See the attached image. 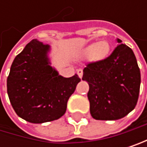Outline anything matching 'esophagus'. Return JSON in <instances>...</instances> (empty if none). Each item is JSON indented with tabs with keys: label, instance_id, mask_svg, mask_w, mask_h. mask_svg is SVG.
Returning a JSON list of instances; mask_svg holds the SVG:
<instances>
[{
	"label": "esophagus",
	"instance_id": "34e87169",
	"mask_svg": "<svg viewBox=\"0 0 147 147\" xmlns=\"http://www.w3.org/2000/svg\"><path fill=\"white\" fill-rule=\"evenodd\" d=\"M77 73H78V77H79L80 78H82V77H83V69H78L77 70Z\"/></svg>",
	"mask_w": 147,
	"mask_h": 147
}]
</instances>
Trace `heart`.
Wrapping results in <instances>:
<instances>
[{
  "mask_svg": "<svg viewBox=\"0 0 147 147\" xmlns=\"http://www.w3.org/2000/svg\"><path fill=\"white\" fill-rule=\"evenodd\" d=\"M109 52V43L106 40H102L84 47L81 51V55L84 57H92L93 61H102L108 57Z\"/></svg>",
  "mask_w": 147,
  "mask_h": 147,
  "instance_id": "heart-1",
  "label": "heart"
}]
</instances>
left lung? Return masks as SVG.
<instances>
[{"label": "left lung", "instance_id": "1", "mask_svg": "<svg viewBox=\"0 0 147 147\" xmlns=\"http://www.w3.org/2000/svg\"><path fill=\"white\" fill-rule=\"evenodd\" d=\"M117 47L102 61L88 63L83 80L89 84L90 113L96 120H118L132 111L138 102L140 70L131 48L117 38Z\"/></svg>", "mask_w": 147, "mask_h": 147}]
</instances>
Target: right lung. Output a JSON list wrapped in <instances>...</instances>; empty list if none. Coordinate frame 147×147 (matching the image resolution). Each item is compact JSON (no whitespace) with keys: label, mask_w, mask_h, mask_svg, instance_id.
Returning <instances> with one entry per match:
<instances>
[{"label":"right lung","mask_w":147,"mask_h":147,"mask_svg":"<svg viewBox=\"0 0 147 147\" xmlns=\"http://www.w3.org/2000/svg\"><path fill=\"white\" fill-rule=\"evenodd\" d=\"M50 46L32 39L14 59L7 92L15 112L24 120L42 123L57 120L80 82L78 75L63 78L50 66Z\"/></svg>","instance_id":"add662e5"}]
</instances>
